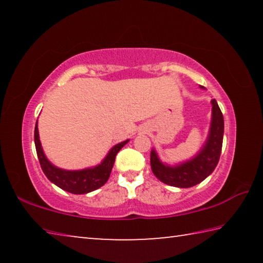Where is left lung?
<instances>
[{
    "instance_id": "obj_1",
    "label": "left lung",
    "mask_w": 263,
    "mask_h": 263,
    "mask_svg": "<svg viewBox=\"0 0 263 263\" xmlns=\"http://www.w3.org/2000/svg\"><path fill=\"white\" fill-rule=\"evenodd\" d=\"M204 89L203 86H199ZM212 112L209 135L197 154L186 161L168 164L160 160L157 151H151V168L153 174L164 184L176 188H190L201 183L215 171L220 158L222 137H224V117L216 100L211 101Z\"/></svg>"
}]
</instances>
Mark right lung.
<instances>
[{
	"label": "right lung",
	"mask_w": 263,
	"mask_h": 263,
	"mask_svg": "<svg viewBox=\"0 0 263 263\" xmlns=\"http://www.w3.org/2000/svg\"><path fill=\"white\" fill-rule=\"evenodd\" d=\"M128 142V139L125 141L119 142L105 155L101 163L96 164L94 167L78 169V171H68V169H62L53 164L50 160L46 158L44 149L42 147V142L39 139L38 131V121L35 123L34 127V145L37 155L41 162L44 174L50 180L52 183L59 186L62 190L68 191L70 194L83 195L91 193L96 189L101 188L102 185L106 183L111 174V169L114 167L116 155L121 151L124 146Z\"/></svg>",
	"instance_id": "1"
}]
</instances>
